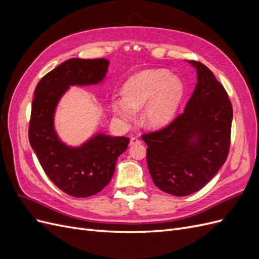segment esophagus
I'll use <instances>...</instances> for the list:
<instances>
[{
	"label": "esophagus",
	"mask_w": 259,
	"mask_h": 259,
	"mask_svg": "<svg viewBox=\"0 0 259 259\" xmlns=\"http://www.w3.org/2000/svg\"><path fill=\"white\" fill-rule=\"evenodd\" d=\"M139 144H142V142H140V140H139L138 138H136V137H132V138H131V140H130V146L139 145Z\"/></svg>",
	"instance_id": "1"
}]
</instances>
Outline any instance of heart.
Masks as SVG:
<instances>
[{"label":"heart","mask_w":259,"mask_h":259,"mask_svg":"<svg viewBox=\"0 0 259 259\" xmlns=\"http://www.w3.org/2000/svg\"><path fill=\"white\" fill-rule=\"evenodd\" d=\"M124 96L111 98L112 111L125 122L135 119L143 109L144 123L149 128L165 126L171 120L184 96V84L176 75L163 69L145 70L126 81Z\"/></svg>","instance_id":"b5f03b06"}]
</instances>
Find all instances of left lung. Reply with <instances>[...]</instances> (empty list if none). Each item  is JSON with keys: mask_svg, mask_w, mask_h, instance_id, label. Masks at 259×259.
I'll return each mask as SVG.
<instances>
[{"mask_svg": "<svg viewBox=\"0 0 259 259\" xmlns=\"http://www.w3.org/2000/svg\"><path fill=\"white\" fill-rule=\"evenodd\" d=\"M197 85L185 110L166 127L142 136L154 185L185 197L202 189L226 162L230 147L232 106L213 72L199 61Z\"/></svg>", "mask_w": 259, "mask_h": 259, "instance_id": "1", "label": "left lung"}]
</instances>
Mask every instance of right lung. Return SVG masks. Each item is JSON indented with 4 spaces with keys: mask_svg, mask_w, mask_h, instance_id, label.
<instances>
[{
    "mask_svg": "<svg viewBox=\"0 0 259 259\" xmlns=\"http://www.w3.org/2000/svg\"><path fill=\"white\" fill-rule=\"evenodd\" d=\"M109 60L71 58L37 83L31 108L29 142L45 174L60 190L74 198L91 197L110 183L117 158L126 151L130 138L97 133L79 147L61 142L54 115L70 86L104 81Z\"/></svg>",
    "mask_w": 259,
    "mask_h": 259,
    "instance_id": "1",
    "label": "right lung"
}]
</instances>
